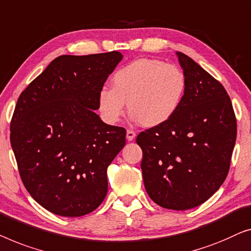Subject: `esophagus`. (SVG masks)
Returning a JSON list of instances; mask_svg holds the SVG:
<instances>
[{"mask_svg": "<svg viewBox=\"0 0 251 251\" xmlns=\"http://www.w3.org/2000/svg\"><path fill=\"white\" fill-rule=\"evenodd\" d=\"M135 136H136V133L134 132V130H132V129H127V132H126V139L128 140V141H133L134 139H135Z\"/></svg>", "mask_w": 251, "mask_h": 251, "instance_id": "obj_1", "label": "esophagus"}]
</instances>
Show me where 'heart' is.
Wrapping results in <instances>:
<instances>
[{"label": "heart", "instance_id": "heart-1", "mask_svg": "<svg viewBox=\"0 0 251 251\" xmlns=\"http://www.w3.org/2000/svg\"><path fill=\"white\" fill-rule=\"evenodd\" d=\"M112 89L102 87L97 104L108 124L121 121L126 102L134 121L146 127L165 124L181 107L186 91L184 73L159 59H137L119 68L111 78Z\"/></svg>", "mask_w": 251, "mask_h": 251}]
</instances>
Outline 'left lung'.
Returning <instances> with one entry per match:
<instances>
[{
	"mask_svg": "<svg viewBox=\"0 0 251 251\" xmlns=\"http://www.w3.org/2000/svg\"><path fill=\"white\" fill-rule=\"evenodd\" d=\"M186 78L177 112L141 132L136 143L147 193L173 210L199 206L226 178L236 139V119L224 86L190 56L176 52Z\"/></svg>",
	"mask_w": 251,
	"mask_h": 251,
	"instance_id": "1",
	"label": "left lung"
}]
</instances>
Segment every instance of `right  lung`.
<instances>
[{
    "mask_svg": "<svg viewBox=\"0 0 251 251\" xmlns=\"http://www.w3.org/2000/svg\"><path fill=\"white\" fill-rule=\"evenodd\" d=\"M122 59L118 51L60 55L17 101L10 141L20 177L55 215L83 216L107 196V168L125 146L126 129L104 124L94 110Z\"/></svg>",
    "mask_w": 251,
    "mask_h": 251,
    "instance_id": "add662e5",
    "label": "right lung"
}]
</instances>
